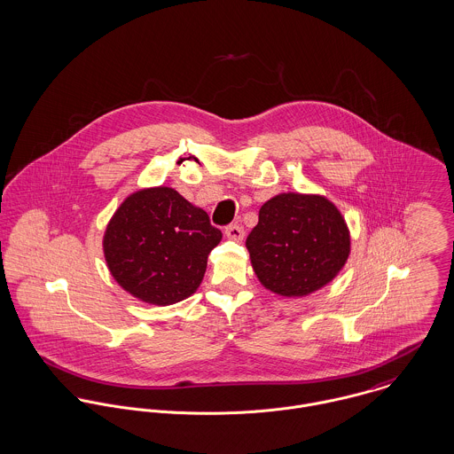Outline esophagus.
<instances>
[{"instance_id": "esophagus-1", "label": "esophagus", "mask_w": 454, "mask_h": 454, "mask_svg": "<svg viewBox=\"0 0 454 454\" xmlns=\"http://www.w3.org/2000/svg\"><path fill=\"white\" fill-rule=\"evenodd\" d=\"M225 236L234 241H241L245 238V229L239 223H231L225 227Z\"/></svg>"}]
</instances>
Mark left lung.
I'll return each instance as SVG.
<instances>
[{"instance_id": "8db88e82", "label": "left lung", "mask_w": 454, "mask_h": 454, "mask_svg": "<svg viewBox=\"0 0 454 454\" xmlns=\"http://www.w3.org/2000/svg\"><path fill=\"white\" fill-rule=\"evenodd\" d=\"M247 247L265 288L305 296L341 270L350 236L341 213L326 198L286 192L260 207Z\"/></svg>"}]
</instances>
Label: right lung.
I'll return each mask as SVG.
<instances>
[{"instance_id": "1", "label": "right lung", "mask_w": 454, "mask_h": 454, "mask_svg": "<svg viewBox=\"0 0 454 454\" xmlns=\"http://www.w3.org/2000/svg\"><path fill=\"white\" fill-rule=\"evenodd\" d=\"M222 239L207 211L175 189H144L124 200L104 234V254L128 293L171 305L200 288L207 254Z\"/></svg>"}]
</instances>
